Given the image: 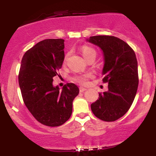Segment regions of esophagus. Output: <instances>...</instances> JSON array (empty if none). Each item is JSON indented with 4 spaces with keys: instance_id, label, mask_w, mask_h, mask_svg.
I'll use <instances>...</instances> for the list:
<instances>
[{
    "instance_id": "34e87169",
    "label": "esophagus",
    "mask_w": 156,
    "mask_h": 156,
    "mask_svg": "<svg viewBox=\"0 0 156 156\" xmlns=\"http://www.w3.org/2000/svg\"><path fill=\"white\" fill-rule=\"evenodd\" d=\"M87 90V89L86 88H83V87H80V88H79V91H80V92H83L84 91H86Z\"/></svg>"
}]
</instances>
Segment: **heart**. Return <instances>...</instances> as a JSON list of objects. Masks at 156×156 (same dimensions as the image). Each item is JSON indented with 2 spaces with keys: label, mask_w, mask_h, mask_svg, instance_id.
Wrapping results in <instances>:
<instances>
[{
  "label": "heart",
  "mask_w": 156,
  "mask_h": 156,
  "mask_svg": "<svg viewBox=\"0 0 156 156\" xmlns=\"http://www.w3.org/2000/svg\"><path fill=\"white\" fill-rule=\"evenodd\" d=\"M80 53H81L82 55L83 56V58L86 60H89L91 58H95L97 55V52L94 48L89 47V46H83L80 49ZM67 55H66L65 58H64V61L67 59ZM92 74L91 73H87V74H81V75H78L76 76L73 78L74 80H76V82L79 83L80 84H87L88 82V79L89 78H92Z\"/></svg>",
  "instance_id": "b5f03b06"
}]
</instances>
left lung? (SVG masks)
Instances as JSON below:
<instances>
[{
    "label": "left lung",
    "mask_w": 156,
    "mask_h": 156,
    "mask_svg": "<svg viewBox=\"0 0 156 156\" xmlns=\"http://www.w3.org/2000/svg\"><path fill=\"white\" fill-rule=\"evenodd\" d=\"M87 41L103 51V81L108 83V90L99 93V99L92 103L91 109L101 120L115 121L129 110L136 94L139 76L136 54L126 42L113 36H94Z\"/></svg>",
    "instance_id": "obj_1"
}]
</instances>
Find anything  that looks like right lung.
<instances>
[{
    "instance_id": "add662e5",
    "label": "right lung",
    "mask_w": 156,
    "mask_h": 156,
    "mask_svg": "<svg viewBox=\"0 0 156 156\" xmlns=\"http://www.w3.org/2000/svg\"><path fill=\"white\" fill-rule=\"evenodd\" d=\"M64 40L48 39L27 51L21 61L18 80L25 105L42 125L56 127L70 117L73 101L79 93L76 84L62 90L53 85L64 59Z\"/></svg>"
}]
</instances>
